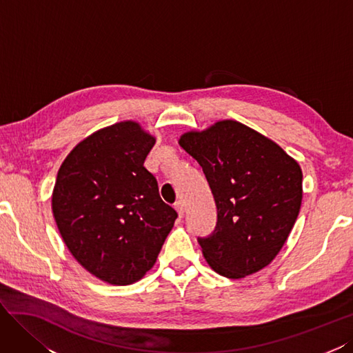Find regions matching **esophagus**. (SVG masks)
Wrapping results in <instances>:
<instances>
[{
  "instance_id": "1",
  "label": "esophagus",
  "mask_w": 353,
  "mask_h": 353,
  "mask_svg": "<svg viewBox=\"0 0 353 353\" xmlns=\"http://www.w3.org/2000/svg\"><path fill=\"white\" fill-rule=\"evenodd\" d=\"M174 208H176V211H177L179 217H183V213H185V205H183L182 201H176Z\"/></svg>"
}]
</instances>
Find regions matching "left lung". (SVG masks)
<instances>
[{"label": "left lung", "mask_w": 353, "mask_h": 353, "mask_svg": "<svg viewBox=\"0 0 353 353\" xmlns=\"http://www.w3.org/2000/svg\"><path fill=\"white\" fill-rule=\"evenodd\" d=\"M179 145L203 167L217 226L199 238L216 274L241 279L266 268L284 247L303 198V173L274 140L234 119L190 130Z\"/></svg>", "instance_id": "1"}]
</instances>
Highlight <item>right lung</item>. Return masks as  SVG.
Returning <instances> with one entry per match:
<instances>
[{
	"instance_id": "1",
	"label": "right lung",
	"mask_w": 353,
	"mask_h": 353,
	"mask_svg": "<svg viewBox=\"0 0 353 353\" xmlns=\"http://www.w3.org/2000/svg\"><path fill=\"white\" fill-rule=\"evenodd\" d=\"M155 140L136 121H121L81 140L59 168V232L78 263L110 285L142 279L177 219L143 165Z\"/></svg>"
}]
</instances>
